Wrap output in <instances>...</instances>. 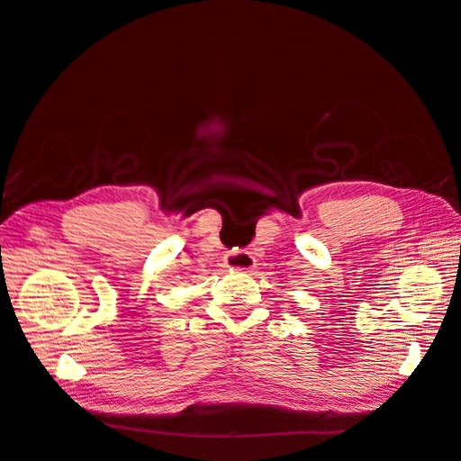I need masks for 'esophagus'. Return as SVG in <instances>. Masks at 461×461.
I'll list each match as a JSON object with an SVG mask.
<instances>
[{"instance_id": "34e87169", "label": "esophagus", "mask_w": 461, "mask_h": 461, "mask_svg": "<svg viewBox=\"0 0 461 461\" xmlns=\"http://www.w3.org/2000/svg\"><path fill=\"white\" fill-rule=\"evenodd\" d=\"M224 262L230 269H239V271H250L256 266L254 256L249 250H239V249L228 252Z\"/></svg>"}]
</instances>
